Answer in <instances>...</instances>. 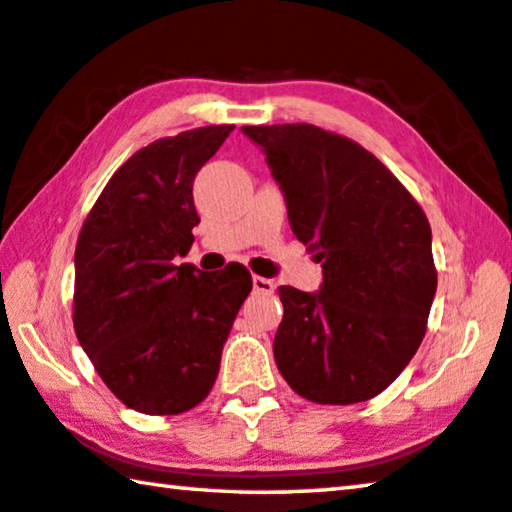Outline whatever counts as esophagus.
I'll use <instances>...</instances> for the list:
<instances>
[{
    "label": "esophagus",
    "instance_id": "esophagus-1",
    "mask_svg": "<svg viewBox=\"0 0 512 512\" xmlns=\"http://www.w3.org/2000/svg\"><path fill=\"white\" fill-rule=\"evenodd\" d=\"M254 293L272 295L274 293V281L265 279V277H254Z\"/></svg>",
    "mask_w": 512,
    "mask_h": 512
}]
</instances>
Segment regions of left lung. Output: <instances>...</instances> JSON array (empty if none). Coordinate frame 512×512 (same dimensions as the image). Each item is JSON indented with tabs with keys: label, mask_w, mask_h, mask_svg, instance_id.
Masks as SVG:
<instances>
[{
	"label": "left lung",
	"mask_w": 512,
	"mask_h": 512,
	"mask_svg": "<svg viewBox=\"0 0 512 512\" xmlns=\"http://www.w3.org/2000/svg\"><path fill=\"white\" fill-rule=\"evenodd\" d=\"M286 194L320 293L281 286L274 361L297 396L352 405L382 393L426 336L437 290L423 208L364 146L311 123L245 125Z\"/></svg>",
	"instance_id": "8db88e82"
}]
</instances>
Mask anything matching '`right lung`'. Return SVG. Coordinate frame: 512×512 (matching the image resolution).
<instances>
[{
  "label": "right lung",
  "mask_w": 512,
  "mask_h": 512,
  "mask_svg": "<svg viewBox=\"0 0 512 512\" xmlns=\"http://www.w3.org/2000/svg\"><path fill=\"white\" fill-rule=\"evenodd\" d=\"M235 125L157 139L125 160L75 247L73 325L107 389L141 414H183L208 396L251 274L176 265L201 222L192 185Z\"/></svg>",
  "instance_id": "1"
}]
</instances>
